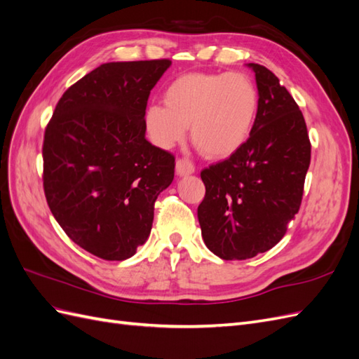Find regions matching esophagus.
I'll return each instance as SVG.
<instances>
[{"label": "esophagus", "mask_w": 359, "mask_h": 359, "mask_svg": "<svg viewBox=\"0 0 359 359\" xmlns=\"http://www.w3.org/2000/svg\"><path fill=\"white\" fill-rule=\"evenodd\" d=\"M175 170L178 177H187L194 172V165L189 158H178L175 163Z\"/></svg>", "instance_id": "34e87169"}]
</instances>
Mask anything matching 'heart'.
<instances>
[{
	"label": "heart",
	"mask_w": 359,
	"mask_h": 359,
	"mask_svg": "<svg viewBox=\"0 0 359 359\" xmlns=\"http://www.w3.org/2000/svg\"><path fill=\"white\" fill-rule=\"evenodd\" d=\"M165 104H149L144 126L151 142L170 149L190 126L196 147L211 158L240 151L253 133L260 106L255 82L243 73H186L163 93Z\"/></svg>",
	"instance_id": "heart-1"
}]
</instances>
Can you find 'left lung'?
Segmentation results:
<instances>
[{
  "label": "left lung",
  "instance_id": "left-lung-1",
  "mask_svg": "<svg viewBox=\"0 0 359 359\" xmlns=\"http://www.w3.org/2000/svg\"><path fill=\"white\" fill-rule=\"evenodd\" d=\"M248 67L260 99L253 133L240 151L201 172L202 238L224 260L255 257L285 236L310 166L311 145L297 102L273 72L255 62Z\"/></svg>",
  "mask_w": 359,
  "mask_h": 359
}]
</instances>
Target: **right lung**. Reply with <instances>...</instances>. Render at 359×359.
Listing matches in <instances>:
<instances>
[{
  "instance_id": "right-lung-1",
  "label": "right lung",
  "mask_w": 359,
  "mask_h": 359,
  "mask_svg": "<svg viewBox=\"0 0 359 359\" xmlns=\"http://www.w3.org/2000/svg\"><path fill=\"white\" fill-rule=\"evenodd\" d=\"M169 60L106 62L62 94L45 130L43 189L70 240L104 260L132 257L149 236L175 157L145 139L151 90Z\"/></svg>"
}]
</instances>
